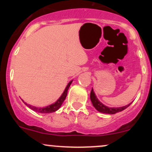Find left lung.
Wrapping results in <instances>:
<instances>
[{"instance_id":"left-lung-1","label":"left lung","mask_w":152,"mask_h":152,"mask_svg":"<svg viewBox=\"0 0 152 152\" xmlns=\"http://www.w3.org/2000/svg\"><path fill=\"white\" fill-rule=\"evenodd\" d=\"M90 98H91V101L92 104L94 106L96 109L97 111H99V112L104 113V114H114L116 113L119 112V111H123L125 109H126L129 106L131 105V104H129V105L125 106H122V107H118V108H110L108 107L105 105L102 104V102H99V100L97 99V97L96 96L95 94H94V91L93 90V88L91 89V91L90 94Z\"/></svg>"}]
</instances>
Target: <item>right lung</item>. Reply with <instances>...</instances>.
I'll use <instances>...</instances> for the list:
<instances>
[{"instance_id":"right-lung-1","label":"right lung","mask_w":152,"mask_h":152,"mask_svg":"<svg viewBox=\"0 0 152 152\" xmlns=\"http://www.w3.org/2000/svg\"><path fill=\"white\" fill-rule=\"evenodd\" d=\"M71 83H72V81L69 82V84L67 85V86H66V88H65V91H64V93H63L61 96L58 99V101H57L56 102H55L54 104H51V105H49L44 108H38V107H36V106H33L31 105H29V104H27L26 103H24V104H25L28 107H29L31 109H32L33 111H36V112L41 113V114H48V113L54 112V111H57V110L61 107V106L62 105L63 102H64V100H65L66 96H67L68 90H69V86H70V85L71 84Z\"/></svg>"}]
</instances>
